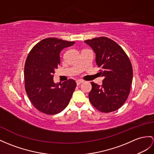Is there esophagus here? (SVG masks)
<instances>
[{
    "label": "esophagus",
    "mask_w": 154,
    "mask_h": 154,
    "mask_svg": "<svg viewBox=\"0 0 154 154\" xmlns=\"http://www.w3.org/2000/svg\"><path fill=\"white\" fill-rule=\"evenodd\" d=\"M83 82H84V81L82 80H76V84H77V85H80V84H82Z\"/></svg>",
    "instance_id": "esophagus-1"
}]
</instances>
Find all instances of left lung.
I'll return each instance as SVG.
<instances>
[{
	"instance_id": "obj_1",
	"label": "left lung",
	"mask_w": 154,
	"mask_h": 154,
	"mask_svg": "<svg viewBox=\"0 0 154 154\" xmlns=\"http://www.w3.org/2000/svg\"><path fill=\"white\" fill-rule=\"evenodd\" d=\"M95 54L97 65L100 67L103 84L91 82L89 99L101 112L108 113L119 109L129 96L133 80V68L125 52L107 37L85 40Z\"/></svg>"
}]
</instances>
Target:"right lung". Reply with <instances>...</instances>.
<instances>
[{
	"label": "right lung",
	"mask_w": 154,
	"mask_h": 154,
	"mask_svg": "<svg viewBox=\"0 0 154 154\" xmlns=\"http://www.w3.org/2000/svg\"><path fill=\"white\" fill-rule=\"evenodd\" d=\"M74 43L47 38L36 44L27 56L24 68L25 91L33 106L42 113L58 114L70 102L76 82L69 79L55 84L54 74L61 63V50Z\"/></svg>",
	"instance_id": "add662e5"
}]
</instances>
